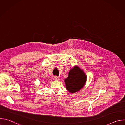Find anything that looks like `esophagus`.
I'll use <instances>...</instances> for the list:
<instances>
[{"label":"esophagus","instance_id":"34e87169","mask_svg":"<svg viewBox=\"0 0 125 125\" xmlns=\"http://www.w3.org/2000/svg\"><path fill=\"white\" fill-rule=\"evenodd\" d=\"M54 80L55 81H58L59 80V77H57V76H54Z\"/></svg>","mask_w":125,"mask_h":125}]
</instances>
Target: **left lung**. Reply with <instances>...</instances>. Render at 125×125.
Instances as JSON below:
<instances>
[{
	"label": "left lung",
	"mask_w": 125,
	"mask_h": 125,
	"mask_svg": "<svg viewBox=\"0 0 125 125\" xmlns=\"http://www.w3.org/2000/svg\"><path fill=\"white\" fill-rule=\"evenodd\" d=\"M86 80L84 73L79 67H75L70 71L68 78L65 80L67 90L71 93L77 92L84 86Z\"/></svg>",
	"instance_id": "1"
}]
</instances>
